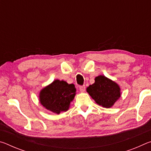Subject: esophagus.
Instances as JSON below:
<instances>
[{
	"label": "esophagus",
	"mask_w": 151,
	"mask_h": 151,
	"mask_svg": "<svg viewBox=\"0 0 151 151\" xmlns=\"http://www.w3.org/2000/svg\"><path fill=\"white\" fill-rule=\"evenodd\" d=\"M85 89H86V87L85 85H83V86H79V90H80L81 92H82V93H83V92L85 91Z\"/></svg>",
	"instance_id": "1"
}]
</instances>
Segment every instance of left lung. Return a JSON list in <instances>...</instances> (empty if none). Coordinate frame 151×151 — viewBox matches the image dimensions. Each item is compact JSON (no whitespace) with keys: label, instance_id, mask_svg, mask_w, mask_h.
Segmentation results:
<instances>
[{"label":"left lung","instance_id":"left-lung-1","mask_svg":"<svg viewBox=\"0 0 151 151\" xmlns=\"http://www.w3.org/2000/svg\"><path fill=\"white\" fill-rule=\"evenodd\" d=\"M94 81V83L89 86L86 91L97 104L110 108L121 96L119 86L103 75L96 76Z\"/></svg>","mask_w":151,"mask_h":151}]
</instances>
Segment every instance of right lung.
Returning <instances> with one entry per match:
<instances>
[{
	"label": "right lung",
	"mask_w": 151,
	"mask_h": 151,
	"mask_svg": "<svg viewBox=\"0 0 151 151\" xmlns=\"http://www.w3.org/2000/svg\"><path fill=\"white\" fill-rule=\"evenodd\" d=\"M76 91L73 84L69 85L64 81L55 80L40 91V102L47 110L60 114L68 111Z\"/></svg>",
	"instance_id": "add662e5"
}]
</instances>
